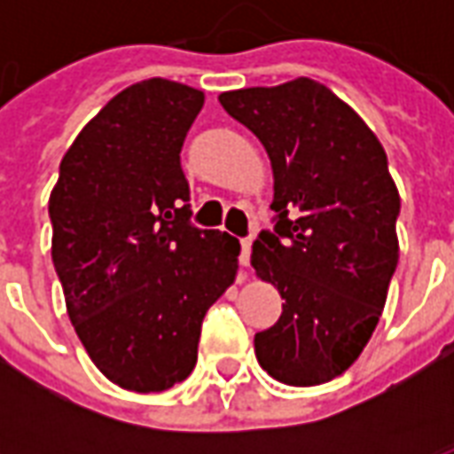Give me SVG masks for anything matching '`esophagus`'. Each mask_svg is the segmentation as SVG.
Listing matches in <instances>:
<instances>
[{
    "label": "esophagus",
    "instance_id": "obj_1",
    "mask_svg": "<svg viewBox=\"0 0 454 454\" xmlns=\"http://www.w3.org/2000/svg\"><path fill=\"white\" fill-rule=\"evenodd\" d=\"M250 250H253V238H243L240 240V265L247 267L250 262Z\"/></svg>",
    "mask_w": 454,
    "mask_h": 454
}]
</instances>
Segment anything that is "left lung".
Instances as JSON below:
<instances>
[{
  "mask_svg": "<svg viewBox=\"0 0 454 454\" xmlns=\"http://www.w3.org/2000/svg\"><path fill=\"white\" fill-rule=\"evenodd\" d=\"M265 145L275 175V228L250 262L282 294V316L255 333L260 367L314 387L360 357L380 324L399 262L401 199L387 153L325 84L299 77L218 97Z\"/></svg>",
  "mask_w": 454,
  "mask_h": 454,
  "instance_id": "left-lung-1",
  "label": "left lung"
}]
</instances>
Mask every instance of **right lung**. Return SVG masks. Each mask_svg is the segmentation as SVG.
<instances>
[{"label":"right lung","instance_id":"add662e5","mask_svg":"<svg viewBox=\"0 0 454 454\" xmlns=\"http://www.w3.org/2000/svg\"><path fill=\"white\" fill-rule=\"evenodd\" d=\"M204 92L130 84L74 138L51 192L67 316L106 380L165 391L197 364L201 321L233 285L240 243L192 226L179 153Z\"/></svg>","mask_w":454,"mask_h":454}]
</instances>
